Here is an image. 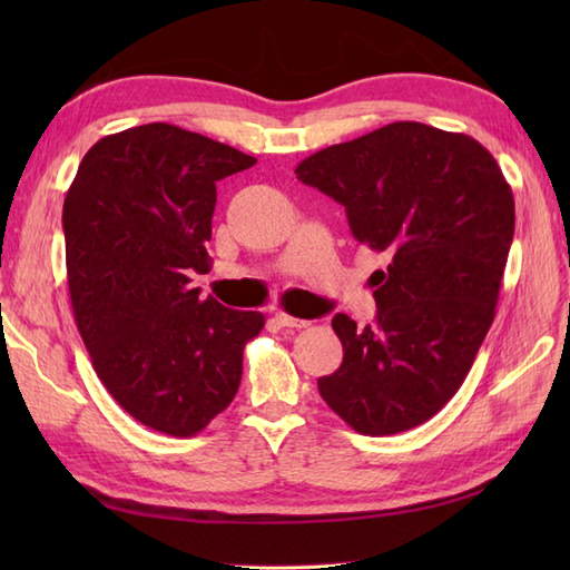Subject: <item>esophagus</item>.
Instances as JSON below:
<instances>
[{
    "label": "esophagus",
    "instance_id": "esophagus-1",
    "mask_svg": "<svg viewBox=\"0 0 570 570\" xmlns=\"http://www.w3.org/2000/svg\"><path fill=\"white\" fill-rule=\"evenodd\" d=\"M274 321L278 323V325H284V328H306L308 325V321H304V318H294V316H288V313H274Z\"/></svg>",
    "mask_w": 570,
    "mask_h": 570
}]
</instances>
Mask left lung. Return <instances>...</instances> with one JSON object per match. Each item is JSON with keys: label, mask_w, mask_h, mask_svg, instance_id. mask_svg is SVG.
<instances>
[{"label": "left lung", "mask_w": 570, "mask_h": 570, "mask_svg": "<svg viewBox=\"0 0 570 570\" xmlns=\"http://www.w3.org/2000/svg\"><path fill=\"white\" fill-rule=\"evenodd\" d=\"M296 176L345 205L360 245L390 259L370 276L374 325L333 318L343 365L318 392L357 433L421 426L465 382L494 321L514 237L512 188L480 141L421 122L333 144Z\"/></svg>", "instance_id": "left-lung-1"}]
</instances>
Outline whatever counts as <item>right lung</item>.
<instances>
[{
	"label": "right lung",
	"mask_w": 570,
	"mask_h": 570,
	"mask_svg": "<svg viewBox=\"0 0 570 570\" xmlns=\"http://www.w3.org/2000/svg\"><path fill=\"white\" fill-rule=\"evenodd\" d=\"M257 164L227 144L151 122L102 137L63 203L68 292L105 390L144 426L200 433L242 380L259 311L200 298L215 180Z\"/></svg>",
	"instance_id": "obj_1"
}]
</instances>
